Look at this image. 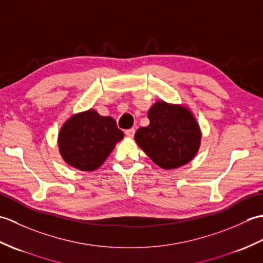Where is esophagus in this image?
<instances>
[{"label": "esophagus", "instance_id": "obj_1", "mask_svg": "<svg viewBox=\"0 0 263 263\" xmlns=\"http://www.w3.org/2000/svg\"><path fill=\"white\" fill-rule=\"evenodd\" d=\"M135 133H136L135 128H128V130L125 131V136L127 138H133V137H135Z\"/></svg>", "mask_w": 263, "mask_h": 263}]
</instances>
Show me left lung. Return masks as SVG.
<instances>
[{"mask_svg":"<svg viewBox=\"0 0 263 263\" xmlns=\"http://www.w3.org/2000/svg\"><path fill=\"white\" fill-rule=\"evenodd\" d=\"M150 124L136 132V142L155 164L173 170L187 164L200 147L199 124L187 108L157 102L148 111Z\"/></svg>","mask_w":263,"mask_h":263,"instance_id":"obj_1","label":"left lung"}]
</instances>
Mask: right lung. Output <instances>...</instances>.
Instances as JSON below:
<instances>
[{
	"label": "right lung",
	"instance_id": "right-lung-1",
	"mask_svg": "<svg viewBox=\"0 0 263 263\" xmlns=\"http://www.w3.org/2000/svg\"><path fill=\"white\" fill-rule=\"evenodd\" d=\"M124 137L110 116L89 109L73 115L64 123L59 135V148L63 159L80 171H95Z\"/></svg>",
	"mask_w": 263,
	"mask_h": 263
}]
</instances>
